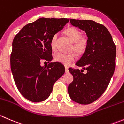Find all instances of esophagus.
I'll return each instance as SVG.
<instances>
[{"instance_id": "obj_1", "label": "esophagus", "mask_w": 124, "mask_h": 124, "mask_svg": "<svg viewBox=\"0 0 124 124\" xmlns=\"http://www.w3.org/2000/svg\"><path fill=\"white\" fill-rule=\"evenodd\" d=\"M65 73H68L69 71H68V67L67 66H65Z\"/></svg>"}]
</instances>
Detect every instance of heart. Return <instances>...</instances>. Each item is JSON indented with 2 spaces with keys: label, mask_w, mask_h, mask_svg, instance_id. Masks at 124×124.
I'll return each instance as SVG.
<instances>
[{
  "label": "heart",
  "mask_w": 124,
  "mask_h": 124,
  "mask_svg": "<svg viewBox=\"0 0 124 124\" xmlns=\"http://www.w3.org/2000/svg\"><path fill=\"white\" fill-rule=\"evenodd\" d=\"M66 35L74 42L72 48L73 50L76 51L78 54L81 55L85 53L88 46V39L85 37L80 36L81 33L76 27L70 26L65 30ZM57 38V34H55L53 36L51 40V47L52 50H56V42ZM76 59V55L74 53L70 54H65L60 53H57L54 56V61L59 62L65 65H69L72 62L75 61Z\"/></svg>",
  "instance_id": "heart-1"
}]
</instances>
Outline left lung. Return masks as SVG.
Wrapping results in <instances>:
<instances>
[{
    "label": "left lung",
    "instance_id": "obj_1",
    "mask_svg": "<svg viewBox=\"0 0 124 124\" xmlns=\"http://www.w3.org/2000/svg\"><path fill=\"white\" fill-rule=\"evenodd\" d=\"M70 22L85 31L88 46L76 63L86 70L87 73L84 74L79 69L69 68L73 81L68 85V94L73 101L86 105L100 98L110 83L115 70L116 45L104 25L91 20L71 19Z\"/></svg>",
    "mask_w": 124,
    "mask_h": 124
}]
</instances>
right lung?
Returning a JSON list of instances; mask_svg holds the SVG:
<instances>
[{"label": "right lung", "instance_id": "add662e5", "mask_svg": "<svg viewBox=\"0 0 124 124\" xmlns=\"http://www.w3.org/2000/svg\"><path fill=\"white\" fill-rule=\"evenodd\" d=\"M69 19L40 18L27 24L16 35L10 57L11 69L17 88L22 95L33 102L45 101L53 85L65 73L57 62L41 67L42 60H52L51 40Z\"/></svg>", "mask_w": 124, "mask_h": 124}]
</instances>
